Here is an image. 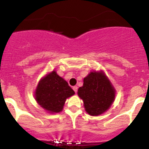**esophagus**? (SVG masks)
I'll list each match as a JSON object with an SVG mask.
<instances>
[{"instance_id":"34e87169","label":"esophagus","mask_w":149,"mask_h":149,"mask_svg":"<svg viewBox=\"0 0 149 149\" xmlns=\"http://www.w3.org/2000/svg\"><path fill=\"white\" fill-rule=\"evenodd\" d=\"M72 89H73V90L74 91L75 93H77V86H73V88H72Z\"/></svg>"}]
</instances>
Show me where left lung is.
I'll return each mask as SVG.
<instances>
[{
	"mask_svg": "<svg viewBox=\"0 0 149 149\" xmlns=\"http://www.w3.org/2000/svg\"><path fill=\"white\" fill-rule=\"evenodd\" d=\"M77 95L84 101L86 113L96 116L110 109L115 100L116 89L103 71H93L84 78Z\"/></svg>",
	"mask_w": 149,
	"mask_h": 149,
	"instance_id": "1",
	"label": "left lung"
}]
</instances>
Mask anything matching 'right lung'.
Instances as JSON below:
<instances>
[{
    "label": "right lung",
    "mask_w": 149,
    "mask_h": 149,
    "mask_svg": "<svg viewBox=\"0 0 149 149\" xmlns=\"http://www.w3.org/2000/svg\"><path fill=\"white\" fill-rule=\"evenodd\" d=\"M73 95L74 92L67 81L54 70L41 78L34 97L41 107L49 113L54 114L63 110L66 99Z\"/></svg>",
    "instance_id": "add662e5"
}]
</instances>
